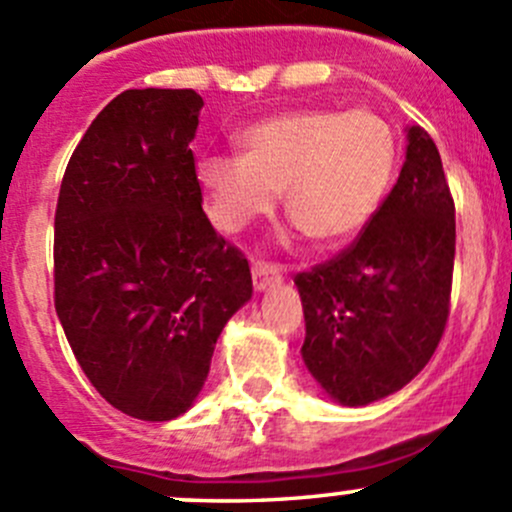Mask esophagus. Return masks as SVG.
Wrapping results in <instances>:
<instances>
[{
  "label": "esophagus",
  "mask_w": 512,
  "mask_h": 512,
  "mask_svg": "<svg viewBox=\"0 0 512 512\" xmlns=\"http://www.w3.org/2000/svg\"><path fill=\"white\" fill-rule=\"evenodd\" d=\"M280 282L282 272L275 265H270V262H255L252 265V285H255L257 292H265V289L280 285Z\"/></svg>",
  "instance_id": "esophagus-1"
}]
</instances>
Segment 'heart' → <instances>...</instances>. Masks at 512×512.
<instances>
[{"label": "heart", "mask_w": 512, "mask_h": 512, "mask_svg": "<svg viewBox=\"0 0 512 512\" xmlns=\"http://www.w3.org/2000/svg\"><path fill=\"white\" fill-rule=\"evenodd\" d=\"M242 156L200 158L198 180L213 223L237 232L285 213L317 245H339L364 230L384 203L399 163V143L369 111H287L240 133Z\"/></svg>", "instance_id": "heart-1"}]
</instances>
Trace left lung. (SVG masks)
Wrapping results in <instances>:
<instances>
[{"label": "left lung", "instance_id": "obj_1", "mask_svg": "<svg viewBox=\"0 0 512 512\" xmlns=\"http://www.w3.org/2000/svg\"><path fill=\"white\" fill-rule=\"evenodd\" d=\"M399 180L352 245L299 272L302 359L342 406L404 389L428 364L451 307L456 208L433 138L409 128Z\"/></svg>", "mask_w": 512, "mask_h": 512}]
</instances>
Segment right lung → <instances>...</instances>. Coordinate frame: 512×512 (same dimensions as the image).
Returning <instances> with one entry per match:
<instances>
[{
  "mask_svg": "<svg viewBox=\"0 0 512 512\" xmlns=\"http://www.w3.org/2000/svg\"><path fill=\"white\" fill-rule=\"evenodd\" d=\"M193 89H128L61 180L54 304L98 394L141 421L193 406L227 319L252 297L245 255L203 213Z\"/></svg>",
  "mask_w": 512,
  "mask_h": 512,
  "instance_id": "add662e5",
  "label": "right lung"
}]
</instances>
